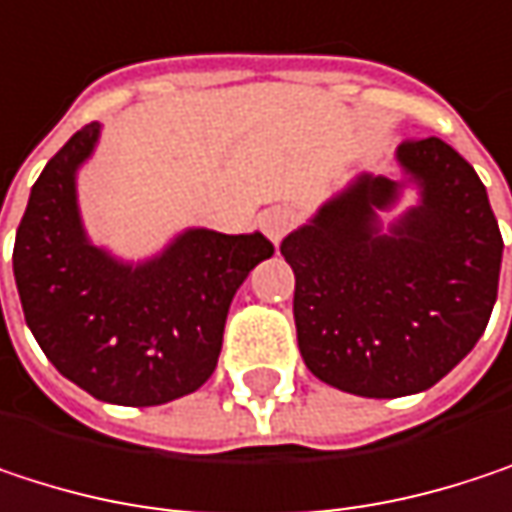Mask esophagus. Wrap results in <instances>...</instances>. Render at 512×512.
<instances>
[{"mask_svg": "<svg viewBox=\"0 0 512 512\" xmlns=\"http://www.w3.org/2000/svg\"><path fill=\"white\" fill-rule=\"evenodd\" d=\"M290 228H293V213H290L287 207H272V210L260 213V231H263L272 243H278Z\"/></svg>", "mask_w": 512, "mask_h": 512, "instance_id": "esophagus-1", "label": "esophagus"}]
</instances>
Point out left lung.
I'll return each instance as SVG.
<instances>
[{"instance_id":"1","label":"left lung","mask_w":512,"mask_h":512,"mask_svg":"<svg viewBox=\"0 0 512 512\" xmlns=\"http://www.w3.org/2000/svg\"><path fill=\"white\" fill-rule=\"evenodd\" d=\"M397 159L421 204L385 234L376 210L397 183L364 174L281 243L299 353L358 397L433 388L474 350L498 296L504 240L477 171L436 136L406 139Z\"/></svg>"}]
</instances>
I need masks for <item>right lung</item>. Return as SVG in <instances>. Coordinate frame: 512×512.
Returning <instances> with one entry per match:
<instances>
[{"label": "right lung", "mask_w": 512, "mask_h": 512, "mask_svg": "<svg viewBox=\"0 0 512 512\" xmlns=\"http://www.w3.org/2000/svg\"><path fill=\"white\" fill-rule=\"evenodd\" d=\"M97 133L85 124L32 186L14 278L26 323L61 376L106 403L159 406L213 376L231 299L275 249L263 234L204 228L142 266L94 249L76 210V168Z\"/></svg>", "instance_id": "add662e5"}]
</instances>
